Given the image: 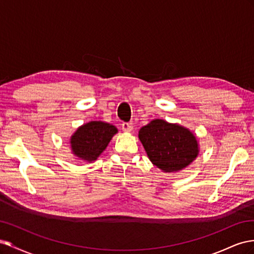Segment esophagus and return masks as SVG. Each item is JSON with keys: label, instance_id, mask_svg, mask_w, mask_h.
Segmentation results:
<instances>
[{"label": "esophagus", "instance_id": "34e87169", "mask_svg": "<svg viewBox=\"0 0 254 254\" xmlns=\"http://www.w3.org/2000/svg\"><path fill=\"white\" fill-rule=\"evenodd\" d=\"M121 127H122V129L125 132H131L132 129H133L132 125H131V123H128V122H123L122 125H121Z\"/></svg>", "mask_w": 254, "mask_h": 254}]
</instances>
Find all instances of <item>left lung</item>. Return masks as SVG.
<instances>
[{
	"label": "left lung",
	"instance_id": "left-lung-1",
	"mask_svg": "<svg viewBox=\"0 0 254 254\" xmlns=\"http://www.w3.org/2000/svg\"><path fill=\"white\" fill-rule=\"evenodd\" d=\"M139 139L150 161L166 172L185 168L198 155V142L183 127L155 119L139 129Z\"/></svg>",
	"mask_w": 254,
	"mask_h": 254
}]
</instances>
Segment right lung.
Here are the masks:
<instances>
[{"label": "right lung", "instance_id": "obj_1", "mask_svg": "<svg viewBox=\"0 0 254 254\" xmlns=\"http://www.w3.org/2000/svg\"><path fill=\"white\" fill-rule=\"evenodd\" d=\"M117 128L110 123L91 121L86 123L71 137V149L73 154L87 162L96 161L110 143Z\"/></svg>", "mask_w": 254, "mask_h": 254}]
</instances>
